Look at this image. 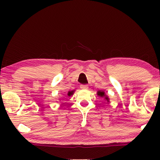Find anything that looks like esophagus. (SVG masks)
<instances>
[{
  "mask_svg": "<svg viewBox=\"0 0 160 160\" xmlns=\"http://www.w3.org/2000/svg\"><path fill=\"white\" fill-rule=\"evenodd\" d=\"M88 86L87 85H80V88L81 89H88Z\"/></svg>",
  "mask_w": 160,
  "mask_h": 160,
  "instance_id": "esophagus-1",
  "label": "esophagus"
}]
</instances>
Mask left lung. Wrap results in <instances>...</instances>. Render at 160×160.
Masks as SVG:
<instances>
[{
    "mask_svg": "<svg viewBox=\"0 0 160 160\" xmlns=\"http://www.w3.org/2000/svg\"><path fill=\"white\" fill-rule=\"evenodd\" d=\"M97 94H98V95L99 96H100V97H105V99H107V101H108V100H109V98H108V97L106 96V95H105V94H104V92H101V91H99L98 92H97Z\"/></svg>",
    "mask_w": 160,
    "mask_h": 160,
    "instance_id": "1",
    "label": "left lung"
}]
</instances>
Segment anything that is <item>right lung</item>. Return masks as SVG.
<instances>
[{
  "label": "right lung",
  "instance_id": "add662e5",
  "mask_svg": "<svg viewBox=\"0 0 160 160\" xmlns=\"http://www.w3.org/2000/svg\"><path fill=\"white\" fill-rule=\"evenodd\" d=\"M73 92L74 91H71V92H68V96H71L72 94H73Z\"/></svg>",
  "mask_w": 160,
  "mask_h": 160
}]
</instances>
